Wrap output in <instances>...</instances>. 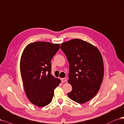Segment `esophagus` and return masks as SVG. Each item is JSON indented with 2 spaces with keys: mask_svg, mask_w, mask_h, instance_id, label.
I'll use <instances>...</instances> for the list:
<instances>
[{
  "mask_svg": "<svg viewBox=\"0 0 124 124\" xmlns=\"http://www.w3.org/2000/svg\"><path fill=\"white\" fill-rule=\"evenodd\" d=\"M61 81H62V83H63V82H66V78H61Z\"/></svg>",
  "mask_w": 124,
  "mask_h": 124,
  "instance_id": "1",
  "label": "esophagus"
}]
</instances>
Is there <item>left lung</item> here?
I'll list each match as a JSON object with an SVG mask.
<instances>
[{
	"instance_id": "8db88e82",
	"label": "left lung",
	"mask_w": 124,
	"mask_h": 124,
	"mask_svg": "<svg viewBox=\"0 0 124 124\" xmlns=\"http://www.w3.org/2000/svg\"><path fill=\"white\" fill-rule=\"evenodd\" d=\"M61 48L70 64L68 82L72 91L67 94L73 101L84 103L98 92L104 74L101 53L96 47L80 39L61 44Z\"/></svg>"
}]
</instances>
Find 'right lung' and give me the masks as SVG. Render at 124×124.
<instances>
[{
	"instance_id": "obj_1",
	"label": "right lung",
	"mask_w": 124,
	"mask_h": 124,
	"mask_svg": "<svg viewBox=\"0 0 124 124\" xmlns=\"http://www.w3.org/2000/svg\"><path fill=\"white\" fill-rule=\"evenodd\" d=\"M59 44L46 42L30 43L23 50L20 70L23 87L32 104L43 107L50 103L60 79L51 74L52 58L60 49Z\"/></svg>"
}]
</instances>
